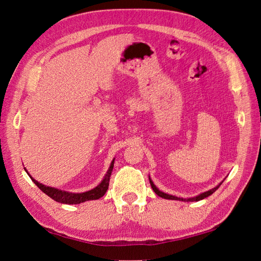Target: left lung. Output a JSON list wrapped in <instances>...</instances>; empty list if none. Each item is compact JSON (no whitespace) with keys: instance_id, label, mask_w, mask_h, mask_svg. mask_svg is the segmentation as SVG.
<instances>
[{"instance_id":"1","label":"left lung","mask_w":261,"mask_h":261,"mask_svg":"<svg viewBox=\"0 0 261 261\" xmlns=\"http://www.w3.org/2000/svg\"><path fill=\"white\" fill-rule=\"evenodd\" d=\"M149 181H150V185H151V187H152V189H153V192H154L158 196L162 197V198H164V199L179 200V201H199V200H201V199H203V198H207L208 196H210V195H212L213 193H215V192L217 191V189L220 187V185L222 184L223 180L221 181V183H220L219 185H217L216 187H213L212 189H209V191L203 192V193H201V194H199V195H197V196H195V197H191V198H183V197H176V196H173V195H170V194H167V193H164V192L160 191V189L158 188V187L153 184V181H152L151 178H150V176H149Z\"/></svg>"}]
</instances>
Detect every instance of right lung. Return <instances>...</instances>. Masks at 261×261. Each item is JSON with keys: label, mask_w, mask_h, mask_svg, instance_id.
<instances>
[{"label": "right lung", "mask_w": 261, "mask_h": 261, "mask_svg": "<svg viewBox=\"0 0 261 261\" xmlns=\"http://www.w3.org/2000/svg\"><path fill=\"white\" fill-rule=\"evenodd\" d=\"M114 160H115V158L112 160L111 164H110L109 170L107 171L103 179L100 181L99 185L96 186L94 188H92V189H90V191L84 192V193H70V192L61 191V189H58V188L43 185L42 183H39L38 180H36L33 176H31L28 173V171L26 170V168H23V169H25V171L27 172V174L30 176L31 179H33L34 183L39 188H40L45 195H48L50 198H52L53 200L61 202V203H65V204H78V203H82V202L88 201V200L99 199L106 194V192L108 191V188H109L110 176H111L112 171H113Z\"/></svg>", "instance_id": "obj_1"}]
</instances>
